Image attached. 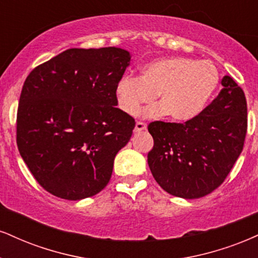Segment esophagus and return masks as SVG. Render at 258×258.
<instances>
[{
	"instance_id": "1",
	"label": "esophagus",
	"mask_w": 258,
	"mask_h": 258,
	"mask_svg": "<svg viewBox=\"0 0 258 258\" xmlns=\"http://www.w3.org/2000/svg\"><path fill=\"white\" fill-rule=\"evenodd\" d=\"M144 130H147V123L142 122V121H137V123H136V127H135V132H141V131H144Z\"/></svg>"
}]
</instances>
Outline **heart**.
Returning <instances> with one entry per match:
<instances>
[{"label":"heart","mask_w":258,"mask_h":258,"mask_svg":"<svg viewBox=\"0 0 258 258\" xmlns=\"http://www.w3.org/2000/svg\"><path fill=\"white\" fill-rule=\"evenodd\" d=\"M220 73L210 61L181 56L161 57L141 68V76H123L116 84L117 104L123 113L137 115L157 95L160 103L145 111L147 116L168 114L187 122L200 115L218 90Z\"/></svg>","instance_id":"1"}]
</instances>
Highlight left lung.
Returning <instances> with one entry per match:
<instances>
[{
  "label": "left lung",
  "mask_w": 258,
  "mask_h": 258,
  "mask_svg": "<svg viewBox=\"0 0 258 258\" xmlns=\"http://www.w3.org/2000/svg\"><path fill=\"white\" fill-rule=\"evenodd\" d=\"M223 89L196 119L184 123L153 121L154 147L148 163L161 187L175 197L195 200L225 181L243 150L247 131L244 91L225 76Z\"/></svg>",
  "instance_id": "8db88e82"
}]
</instances>
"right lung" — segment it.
Segmentation results:
<instances>
[{
	"instance_id": "1",
	"label": "right lung",
	"mask_w": 258,
	"mask_h": 258,
	"mask_svg": "<svg viewBox=\"0 0 258 258\" xmlns=\"http://www.w3.org/2000/svg\"><path fill=\"white\" fill-rule=\"evenodd\" d=\"M121 48L68 49L31 71L17 114V144L37 182L79 201L109 182L114 159L136 121L116 108V84L130 64Z\"/></svg>"
}]
</instances>
